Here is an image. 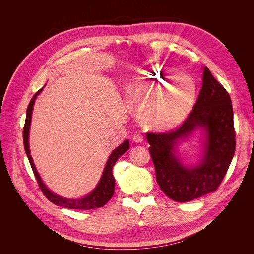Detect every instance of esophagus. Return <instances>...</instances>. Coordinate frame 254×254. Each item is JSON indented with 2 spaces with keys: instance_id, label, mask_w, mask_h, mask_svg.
<instances>
[{
  "instance_id": "esophagus-1",
  "label": "esophagus",
  "mask_w": 254,
  "mask_h": 254,
  "mask_svg": "<svg viewBox=\"0 0 254 254\" xmlns=\"http://www.w3.org/2000/svg\"><path fill=\"white\" fill-rule=\"evenodd\" d=\"M131 139H132V141L136 142V143H142L144 141V136L142 135V132L136 131L135 134L131 136Z\"/></svg>"
}]
</instances>
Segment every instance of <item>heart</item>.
<instances>
[{"label": "heart", "instance_id": "b5f03b06", "mask_svg": "<svg viewBox=\"0 0 254 254\" xmlns=\"http://www.w3.org/2000/svg\"><path fill=\"white\" fill-rule=\"evenodd\" d=\"M129 90L145 106L142 123L152 128L167 129L181 124L192 108L196 85L188 75L174 68L153 64L132 79Z\"/></svg>", "mask_w": 254, "mask_h": 254}]
</instances>
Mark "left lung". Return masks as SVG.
<instances>
[{
	"mask_svg": "<svg viewBox=\"0 0 254 254\" xmlns=\"http://www.w3.org/2000/svg\"><path fill=\"white\" fill-rule=\"evenodd\" d=\"M196 128L206 131L202 161L185 167L175 155L178 139ZM149 152L161 190L175 202H190L215 191L229 170L236 150L234 113L229 92L205 66L203 85L192 111L177 128L147 132Z\"/></svg>",
	"mask_w": 254,
	"mask_h": 254,
	"instance_id": "1",
	"label": "left lung"
}]
</instances>
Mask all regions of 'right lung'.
<instances>
[{"mask_svg":"<svg viewBox=\"0 0 254 254\" xmlns=\"http://www.w3.org/2000/svg\"><path fill=\"white\" fill-rule=\"evenodd\" d=\"M44 87L41 89H39L31 100L28 109H26V117H25V123H24V127H23V145H24V150L26 155H28V158L30 161L31 167L33 169V172L35 174V177L37 179V182L39 184V188L41 189L42 192L44 195L49 199V201L53 204H56L60 207L64 208H69V209H79V210H90V209H96L103 207L109 199L112 197L114 194V186H115V179L113 177V173L112 169L113 166L115 165L116 161L118 159L119 156H122L125 152H127L129 149V142L128 140H126L124 143L120 144L116 149L112 151L110 154L108 161L106 163L103 175L96 186V189L93 190L88 195L81 197V198H65L62 197L60 195H57L56 193L51 192L47 188L46 185L43 183V181L40 178L38 172L36 170V167L34 165L33 158L31 156L30 152V147H29V131H30V126H31V120H32V113H33V108H34V104L37 96L40 92L43 90Z\"/></svg>","mask_w":254,"mask_h":254,"instance_id":"obj_1","label":"right lung"}]
</instances>
